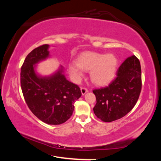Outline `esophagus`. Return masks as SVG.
Instances as JSON below:
<instances>
[{
  "instance_id": "1",
  "label": "esophagus",
  "mask_w": 161,
  "mask_h": 161,
  "mask_svg": "<svg viewBox=\"0 0 161 161\" xmlns=\"http://www.w3.org/2000/svg\"><path fill=\"white\" fill-rule=\"evenodd\" d=\"M81 94L83 95L85 94L87 92H88V89H86V87H81Z\"/></svg>"
}]
</instances>
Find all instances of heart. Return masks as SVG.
<instances>
[{
  "label": "heart",
  "mask_w": 161,
  "mask_h": 161,
  "mask_svg": "<svg viewBox=\"0 0 161 161\" xmlns=\"http://www.w3.org/2000/svg\"><path fill=\"white\" fill-rule=\"evenodd\" d=\"M117 67V59L113 54H102L87 52L78 57L77 62L69 66L71 77L78 81L83 76L84 70L90 71L92 82L97 85H105L113 80Z\"/></svg>",
  "instance_id": "heart-1"
}]
</instances>
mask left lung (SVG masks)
Returning <instances> with one entry per match:
<instances>
[{"label":"left lung","instance_id":"obj_1","mask_svg":"<svg viewBox=\"0 0 161 161\" xmlns=\"http://www.w3.org/2000/svg\"><path fill=\"white\" fill-rule=\"evenodd\" d=\"M142 81L140 61L135 55L125 59L116 72V77L107 86L95 89L97 103L93 108L97 118L104 122L126 116L139 98Z\"/></svg>","mask_w":161,"mask_h":161}]
</instances>
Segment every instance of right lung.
I'll return each mask as SVG.
<instances>
[{"instance_id": "add662e5", "label": "right lung", "mask_w": 161, "mask_h": 161, "mask_svg": "<svg viewBox=\"0 0 161 161\" xmlns=\"http://www.w3.org/2000/svg\"><path fill=\"white\" fill-rule=\"evenodd\" d=\"M49 45H40L31 51L20 70V85L30 109L46 124L59 125L72 115L74 103L81 96L78 85L70 82L59 69L50 77L35 74L33 65L49 56Z\"/></svg>"}]
</instances>
